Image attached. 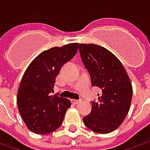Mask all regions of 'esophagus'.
<instances>
[{
	"label": "esophagus",
	"mask_w": 150,
	"mask_h": 150,
	"mask_svg": "<svg viewBox=\"0 0 150 150\" xmlns=\"http://www.w3.org/2000/svg\"><path fill=\"white\" fill-rule=\"evenodd\" d=\"M80 100H77V99H72V103L73 104H78Z\"/></svg>",
	"instance_id": "34e87169"
}]
</instances>
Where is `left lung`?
Segmentation results:
<instances>
[{"mask_svg": "<svg viewBox=\"0 0 150 150\" xmlns=\"http://www.w3.org/2000/svg\"><path fill=\"white\" fill-rule=\"evenodd\" d=\"M79 51L93 87L102 90L83 123L95 133H111L121 125L129 111L133 96L130 79L118 57L105 47L79 44Z\"/></svg>", "mask_w": 150, "mask_h": 150, "instance_id": "1", "label": "left lung"}]
</instances>
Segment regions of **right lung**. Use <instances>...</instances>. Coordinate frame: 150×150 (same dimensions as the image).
I'll return each mask as SVG.
<instances>
[{
  "mask_svg": "<svg viewBox=\"0 0 150 150\" xmlns=\"http://www.w3.org/2000/svg\"><path fill=\"white\" fill-rule=\"evenodd\" d=\"M79 43L42 52L27 67L18 88L16 103L27 129L38 134L54 132L62 124L71 102L53 93L62 67L77 53Z\"/></svg>",
  "mask_w": 150,
  "mask_h": 150,
  "instance_id": "add662e5",
  "label": "right lung"
}]
</instances>
